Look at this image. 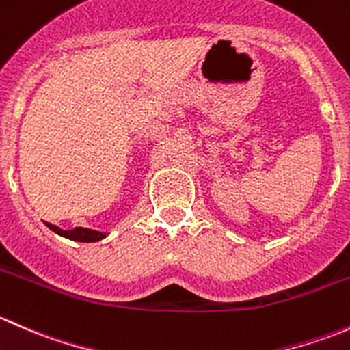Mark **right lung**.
<instances>
[{
  "mask_svg": "<svg viewBox=\"0 0 350 350\" xmlns=\"http://www.w3.org/2000/svg\"><path fill=\"white\" fill-rule=\"evenodd\" d=\"M45 225H47L52 232H55L57 235H61V237H66V239H69V241H74V242H98V241H103V239L107 237V234H105V232L91 230V228L76 227V228H72V230H62V228H59L57 225L47 224V221H45Z\"/></svg>",
  "mask_w": 350,
  "mask_h": 350,
  "instance_id": "obj_1",
  "label": "right lung"
}]
</instances>
